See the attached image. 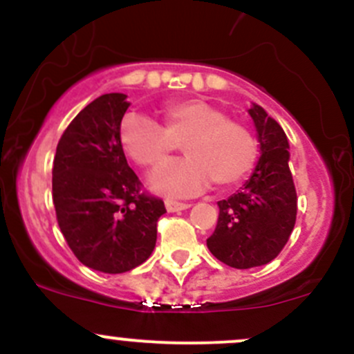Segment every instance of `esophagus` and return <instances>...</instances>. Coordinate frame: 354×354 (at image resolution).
<instances>
[{
  "mask_svg": "<svg viewBox=\"0 0 354 354\" xmlns=\"http://www.w3.org/2000/svg\"><path fill=\"white\" fill-rule=\"evenodd\" d=\"M190 207V203L176 202V200H166V209L167 212H180V210H185Z\"/></svg>",
  "mask_w": 354,
  "mask_h": 354,
  "instance_id": "34e87169",
  "label": "esophagus"
}]
</instances>
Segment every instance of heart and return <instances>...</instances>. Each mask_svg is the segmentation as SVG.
<instances>
[{
    "label": "heart",
    "mask_w": 354,
    "mask_h": 354,
    "mask_svg": "<svg viewBox=\"0 0 354 354\" xmlns=\"http://www.w3.org/2000/svg\"><path fill=\"white\" fill-rule=\"evenodd\" d=\"M162 123L131 113L121 123L120 138L127 154L149 171L173 160L181 145L187 160L156 174L151 187L169 195H190L214 181L231 187L253 167L257 145L245 124L202 99H178L160 109Z\"/></svg>",
    "instance_id": "obj_1"
}]
</instances>
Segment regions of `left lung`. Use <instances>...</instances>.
I'll return each mask as SVG.
<instances>
[{
  "label": "left lung",
  "instance_id": "8db88e82",
  "mask_svg": "<svg viewBox=\"0 0 354 354\" xmlns=\"http://www.w3.org/2000/svg\"><path fill=\"white\" fill-rule=\"evenodd\" d=\"M260 157L248 181L219 200V219L207 248L234 269L266 266L288 243L296 223V190L289 171V142L281 124L259 104L248 109Z\"/></svg>",
  "mask_w": 354,
  "mask_h": 354
}]
</instances>
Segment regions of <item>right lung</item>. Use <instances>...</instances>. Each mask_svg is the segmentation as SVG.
<instances>
[{
  "mask_svg": "<svg viewBox=\"0 0 354 354\" xmlns=\"http://www.w3.org/2000/svg\"><path fill=\"white\" fill-rule=\"evenodd\" d=\"M127 94H104L73 118L56 147L53 202L59 230L84 266L104 274L135 269L151 257L160 198L140 192L121 147Z\"/></svg>",
  "mask_w": 354,
  "mask_h": 354,
  "instance_id": "1",
  "label": "right lung"
}]
</instances>
